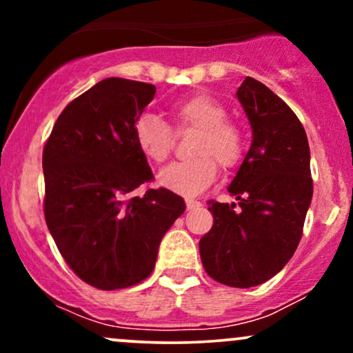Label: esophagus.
I'll list each match as a JSON object with an SVG mask.
<instances>
[{"label":"esophagus","mask_w":353,"mask_h":353,"mask_svg":"<svg viewBox=\"0 0 353 353\" xmlns=\"http://www.w3.org/2000/svg\"><path fill=\"white\" fill-rule=\"evenodd\" d=\"M199 205H201V202H197V201H194V199L185 201V208H188V210H192V209L199 208Z\"/></svg>","instance_id":"obj_1"}]
</instances>
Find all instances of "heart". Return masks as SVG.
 Returning a JSON list of instances; mask_svg holds the SVG:
<instances>
[{
	"instance_id": "heart-1",
	"label": "heart",
	"mask_w": 353,
	"mask_h": 353,
	"mask_svg": "<svg viewBox=\"0 0 353 353\" xmlns=\"http://www.w3.org/2000/svg\"><path fill=\"white\" fill-rule=\"evenodd\" d=\"M177 132L196 129L192 154L196 157L181 161L159 174V184L182 196H197L216 181L217 164L234 169L245 152L242 128L228 119V109L212 96L196 94L169 108ZM134 141L149 161L161 164L171 156L176 134L161 117L143 114L134 123Z\"/></svg>"
}]
</instances>
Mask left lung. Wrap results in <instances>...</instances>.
<instances>
[{"instance_id": "obj_1", "label": "left lung", "mask_w": 353, "mask_h": 353, "mask_svg": "<svg viewBox=\"0 0 353 353\" xmlns=\"http://www.w3.org/2000/svg\"><path fill=\"white\" fill-rule=\"evenodd\" d=\"M237 98L252 128V144L229 185L237 204L208 202L214 225L199 250L214 281L247 289L269 281L290 261L314 184L309 141L292 109L249 76Z\"/></svg>"}]
</instances>
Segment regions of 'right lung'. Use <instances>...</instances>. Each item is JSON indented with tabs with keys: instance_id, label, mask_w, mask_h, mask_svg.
<instances>
[{
	"instance_id": "1",
	"label": "right lung",
	"mask_w": 353,
	"mask_h": 353,
	"mask_svg": "<svg viewBox=\"0 0 353 353\" xmlns=\"http://www.w3.org/2000/svg\"><path fill=\"white\" fill-rule=\"evenodd\" d=\"M154 94L141 81H99L64 108L43 149L48 229L72 272L101 290L149 277L164 234L185 210L164 188L125 199L154 177L134 141Z\"/></svg>"
}]
</instances>
